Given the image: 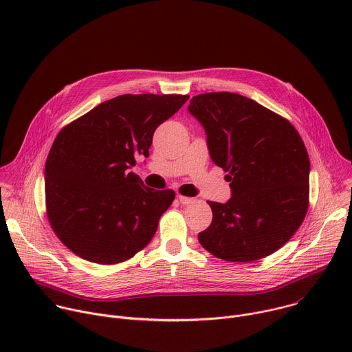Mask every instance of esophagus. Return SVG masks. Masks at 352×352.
<instances>
[{
  "label": "esophagus",
  "mask_w": 352,
  "mask_h": 352,
  "mask_svg": "<svg viewBox=\"0 0 352 352\" xmlns=\"http://www.w3.org/2000/svg\"><path fill=\"white\" fill-rule=\"evenodd\" d=\"M177 199L179 200V204H182V205H188V204L193 202V197H189V196H185V195H178Z\"/></svg>",
  "instance_id": "1"
}]
</instances>
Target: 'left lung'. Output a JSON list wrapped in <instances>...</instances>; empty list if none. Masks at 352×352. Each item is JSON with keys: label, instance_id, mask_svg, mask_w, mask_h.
Segmentation results:
<instances>
[{"label": "left lung", "instance_id": "left-lung-1", "mask_svg": "<svg viewBox=\"0 0 352 352\" xmlns=\"http://www.w3.org/2000/svg\"><path fill=\"white\" fill-rule=\"evenodd\" d=\"M189 113L205 126L210 157L228 174L227 204L208 200L210 226L197 234L206 250L228 262H254L278 250L309 208V156L284 117L252 98L213 91L193 96Z\"/></svg>", "mask_w": 352, "mask_h": 352}]
</instances>
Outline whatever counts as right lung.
<instances>
[{
  "mask_svg": "<svg viewBox=\"0 0 352 352\" xmlns=\"http://www.w3.org/2000/svg\"><path fill=\"white\" fill-rule=\"evenodd\" d=\"M188 94H122L65 125L45 162V212L58 239L79 258L116 265L133 258L175 199L129 173L148 156L156 128Z\"/></svg>",
  "mask_w": 352,
  "mask_h": 352,
  "instance_id": "obj_1",
  "label": "right lung"
}]
</instances>
